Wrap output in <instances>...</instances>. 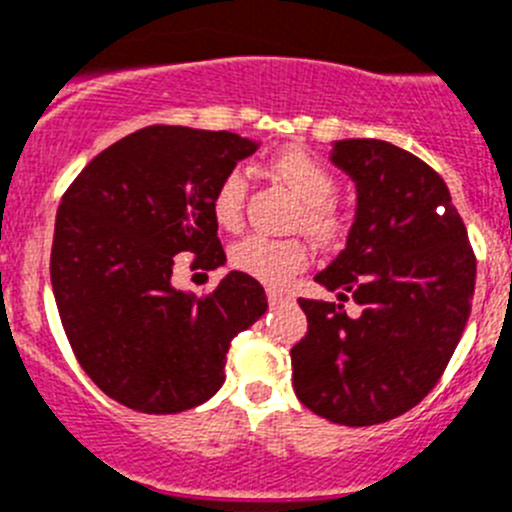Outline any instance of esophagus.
I'll return each mask as SVG.
<instances>
[{"label": "esophagus", "instance_id": "esophagus-1", "mask_svg": "<svg viewBox=\"0 0 512 512\" xmlns=\"http://www.w3.org/2000/svg\"><path fill=\"white\" fill-rule=\"evenodd\" d=\"M293 301V298L288 296V293H283V290H275V288H270L267 290V303H270V306H285V303H290Z\"/></svg>", "mask_w": 512, "mask_h": 512}]
</instances>
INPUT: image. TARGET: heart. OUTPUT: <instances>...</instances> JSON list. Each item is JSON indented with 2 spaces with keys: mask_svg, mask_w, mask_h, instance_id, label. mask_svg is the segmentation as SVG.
I'll return each mask as SVG.
<instances>
[{
  "mask_svg": "<svg viewBox=\"0 0 512 512\" xmlns=\"http://www.w3.org/2000/svg\"><path fill=\"white\" fill-rule=\"evenodd\" d=\"M273 170L280 181L293 188L301 199V211L296 216V227L319 245L336 247L347 239L349 216L336 204L331 196L336 193V178L331 176L329 168L319 160L308 155L306 150H283L273 158ZM247 201V176L242 170H229L222 181L216 183L211 193V216L227 232H234L242 224ZM229 262L237 267L239 273L250 275L267 285H285L296 273H301L308 265V247L306 242L296 237L273 239L265 234H247L245 239L234 242L229 252Z\"/></svg>",
  "mask_w": 512,
  "mask_h": 512,
  "instance_id": "heart-1",
  "label": "heart"
}]
</instances>
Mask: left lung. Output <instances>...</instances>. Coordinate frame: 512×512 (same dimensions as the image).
Listing matches in <instances>:
<instances>
[{
	"label": "left lung",
	"mask_w": 512,
	"mask_h": 512,
	"mask_svg": "<svg viewBox=\"0 0 512 512\" xmlns=\"http://www.w3.org/2000/svg\"><path fill=\"white\" fill-rule=\"evenodd\" d=\"M331 163L357 186V211L316 283L360 313L298 298L308 331L290 349L293 388L331 423L375 426L411 411L444 375L472 311L477 260L449 188L421 158L339 140Z\"/></svg>",
	"instance_id": "8db88e82"
}]
</instances>
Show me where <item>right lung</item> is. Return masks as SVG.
I'll use <instances>...</instances> for the list:
<instances>
[{
    "label": "right lung",
    "instance_id": "right-lung-1",
    "mask_svg": "<svg viewBox=\"0 0 512 512\" xmlns=\"http://www.w3.org/2000/svg\"><path fill=\"white\" fill-rule=\"evenodd\" d=\"M257 142L155 124L96 155L63 193L50 283L86 375L140 413H181L224 382L234 336L267 311L262 285L232 270L209 296L173 285L176 255L224 265L211 193Z\"/></svg>",
    "mask_w": 512,
    "mask_h": 512
}]
</instances>
